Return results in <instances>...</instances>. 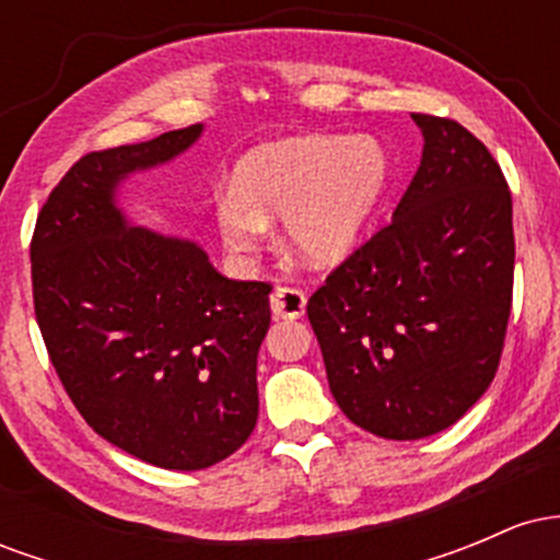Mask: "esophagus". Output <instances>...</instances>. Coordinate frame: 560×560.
<instances>
[{"label": "esophagus", "instance_id": "esophagus-1", "mask_svg": "<svg viewBox=\"0 0 560 560\" xmlns=\"http://www.w3.org/2000/svg\"><path fill=\"white\" fill-rule=\"evenodd\" d=\"M273 318H300L305 313V294L292 287H276L271 294Z\"/></svg>", "mask_w": 560, "mask_h": 560}]
</instances>
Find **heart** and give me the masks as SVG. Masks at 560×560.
<instances>
[{"label": "heart", "mask_w": 560, "mask_h": 560, "mask_svg": "<svg viewBox=\"0 0 560 560\" xmlns=\"http://www.w3.org/2000/svg\"><path fill=\"white\" fill-rule=\"evenodd\" d=\"M387 184L374 139L307 133L249 150L229 191L213 199L215 229L231 253L258 249L268 221L284 218L287 244L313 266L352 253Z\"/></svg>", "instance_id": "b5f03b06"}]
</instances>
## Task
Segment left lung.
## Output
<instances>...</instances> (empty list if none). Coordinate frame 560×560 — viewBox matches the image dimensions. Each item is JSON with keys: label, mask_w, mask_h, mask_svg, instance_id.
Segmentation results:
<instances>
[{"label": "left lung", "mask_w": 560, "mask_h": 560, "mask_svg": "<svg viewBox=\"0 0 560 560\" xmlns=\"http://www.w3.org/2000/svg\"><path fill=\"white\" fill-rule=\"evenodd\" d=\"M423 158L392 221L307 300L334 400L384 440L453 427L498 374L513 302V202L458 120L413 113Z\"/></svg>", "instance_id": "8db88e82"}]
</instances>
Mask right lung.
<instances>
[{"mask_svg":"<svg viewBox=\"0 0 560 560\" xmlns=\"http://www.w3.org/2000/svg\"><path fill=\"white\" fill-rule=\"evenodd\" d=\"M186 126L89 152L49 191L31 240L36 324L75 410L139 460L197 471L258 421L266 281H234L195 242L131 229L115 208L128 173L182 155Z\"/></svg>","mask_w":560,"mask_h":560,"instance_id":"right-lung-1","label":"right lung"}]
</instances>
